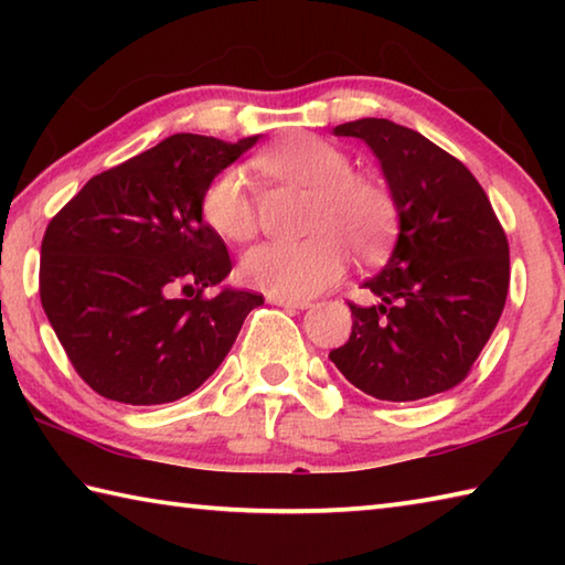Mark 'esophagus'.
<instances>
[{
    "mask_svg": "<svg viewBox=\"0 0 565 565\" xmlns=\"http://www.w3.org/2000/svg\"><path fill=\"white\" fill-rule=\"evenodd\" d=\"M269 299V303H276V306H284V309H309L311 301L309 299H291V296H276V294H269L266 296Z\"/></svg>",
    "mask_w": 565,
    "mask_h": 565,
    "instance_id": "34e87169",
    "label": "esophagus"
}]
</instances>
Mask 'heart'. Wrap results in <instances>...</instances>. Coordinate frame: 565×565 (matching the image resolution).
I'll return each instance as SVG.
<instances>
[{
  "label": "heart",
  "mask_w": 565,
  "mask_h": 565,
  "mask_svg": "<svg viewBox=\"0 0 565 565\" xmlns=\"http://www.w3.org/2000/svg\"><path fill=\"white\" fill-rule=\"evenodd\" d=\"M256 167L279 181L311 189L309 232L299 244L266 242L242 256L238 274L254 289L276 296H313L341 279L351 246L376 254L396 224V202L384 181L351 171V159L331 141L294 134L256 157ZM204 222L232 242L259 228V212L242 169L228 167L209 181L202 196Z\"/></svg>",
  "instance_id": "obj_1"
}]
</instances>
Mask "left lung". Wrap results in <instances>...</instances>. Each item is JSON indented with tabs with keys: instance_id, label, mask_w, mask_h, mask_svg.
I'll return each instance as SVG.
<instances>
[{
	"instance_id": "obj_1",
	"label": "left lung",
	"mask_w": 565,
	"mask_h": 565,
	"mask_svg": "<svg viewBox=\"0 0 565 565\" xmlns=\"http://www.w3.org/2000/svg\"><path fill=\"white\" fill-rule=\"evenodd\" d=\"M379 159L398 236L384 269L363 281L376 303H349L353 327L329 359L363 394L418 401L461 384L509 294V242L489 196L461 161L388 119L333 127Z\"/></svg>"
}]
</instances>
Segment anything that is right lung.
Here are the masks:
<instances>
[{
  "label": "right lung",
  "instance_id": "add662e5",
  "mask_svg": "<svg viewBox=\"0 0 565 565\" xmlns=\"http://www.w3.org/2000/svg\"><path fill=\"white\" fill-rule=\"evenodd\" d=\"M256 137L174 134L92 177L46 226L40 296L56 339L99 396L169 404L214 374L262 294L224 286V238L202 196Z\"/></svg>",
  "mask_w": 565,
  "mask_h": 565
}]
</instances>
